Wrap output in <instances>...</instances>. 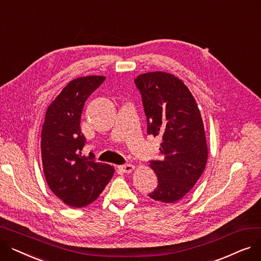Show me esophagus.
<instances>
[{
  "label": "esophagus",
  "mask_w": 261,
  "mask_h": 261,
  "mask_svg": "<svg viewBox=\"0 0 261 261\" xmlns=\"http://www.w3.org/2000/svg\"><path fill=\"white\" fill-rule=\"evenodd\" d=\"M118 169L125 173H130L134 170V165H132V164H125V165L118 166Z\"/></svg>",
  "instance_id": "34e87169"
}]
</instances>
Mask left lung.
Returning a JSON list of instances; mask_svg holds the SVG:
<instances>
[{
    "label": "left lung",
    "instance_id": "obj_1",
    "mask_svg": "<svg viewBox=\"0 0 261 261\" xmlns=\"http://www.w3.org/2000/svg\"><path fill=\"white\" fill-rule=\"evenodd\" d=\"M147 117V133L161 136V160L150 162L158 187L149 197L175 203L202 175L208 150L201 112L183 80L165 72H150L135 79Z\"/></svg>",
    "mask_w": 261,
    "mask_h": 261
}]
</instances>
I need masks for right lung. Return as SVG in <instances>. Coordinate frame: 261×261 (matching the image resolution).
I'll list each match as a JSON object with an SVG mask.
<instances>
[{
    "instance_id": "obj_1",
    "label": "right lung",
    "mask_w": 261,
    "mask_h": 261,
    "mask_svg": "<svg viewBox=\"0 0 261 261\" xmlns=\"http://www.w3.org/2000/svg\"><path fill=\"white\" fill-rule=\"evenodd\" d=\"M106 79L85 76L68 82L48 106L41 131V158L46 183L54 195L72 207H85L102 193L114 167L97 163L82 149L86 138L80 118L89 96Z\"/></svg>"
}]
</instances>
